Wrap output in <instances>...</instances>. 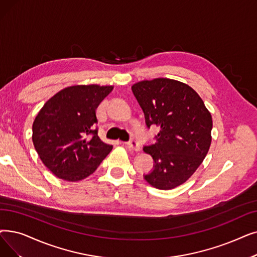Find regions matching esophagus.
Instances as JSON below:
<instances>
[{
  "mask_svg": "<svg viewBox=\"0 0 257 257\" xmlns=\"http://www.w3.org/2000/svg\"><path fill=\"white\" fill-rule=\"evenodd\" d=\"M127 146H128L130 149L135 150V151H139V150H140V144H139V142H138L137 140H135V139H131V140L127 143Z\"/></svg>",
  "mask_w": 257,
  "mask_h": 257,
  "instance_id": "esophagus-1",
  "label": "esophagus"
}]
</instances>
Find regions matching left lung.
<instances>
[{
  "instance_id": "obj_1",
  "label": "left lung",
  "mask_w": 257,
  "mask_h": 257,
  "mask_svg": "<svg viewBox=\"0 0 257 257\" xmlns=\"http://www.w3.org/2000/svg\"><path fill=\"white\" fill-rule=\"evenodd\" d=\"M148 128L160 127L155 143L144 147L154 161L144 177L151 186L170 190L190 177L209 151L212 117L193 89L170 79L142 81L131 87Z\"/></svg>"
}]
</instances>
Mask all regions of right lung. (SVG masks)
I'll list each match as a JSON object with an SVG mask.
<instances>
[{"instance_id": "obj_1", "label": "right lung", "mask_w": 257, "mask_h": 257, "mask_svg": "<svg viewBox=\"0 0 257 257\" xmlns=\"http://www.w3.org/2000/svg\"><path fill=\"white\" fill-rule=\"evenodd\" d=\"M112 86L67 87L44 104L32 125L40 159L59 178L77 182L92 174L112 150L97 136L95 110Z\"/></svg>"}]
</instances>
